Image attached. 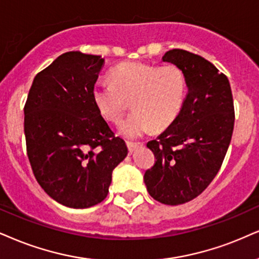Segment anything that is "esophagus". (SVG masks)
Here are the masks:
<instances>
[{
  "instance_id": "1",
  "label": "esophagus",
  "mask_w": 259,
  "mask_h": 259,
  "mask_svg": "<svg viewBox=\"0 0 259 259\" xmlns=\"http://www.w3.org/2000/svg\"><path fill=\"white\" fill-rule=\"evenodd\" d=\"M126 144H127V148H128V150H130V152L136 151V150L138 149L139 146L144 145V144H143V143H132V142H127Z\"/></svg>"
}]
</instances>
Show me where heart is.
<instances>
[{
	"label": "heart",
	"instance_id": "obj_1",
	"mask_svg": "<svg viewBox=\"0 0 259 259\" xmlns=\"http://www.w3.org/2000/svg\"><path fill=\"white\" fill-rule=\"evenodd\" d=\"M110 81L95 85L94 102L105 120L120 123L131 101L135 111L120 128L131 139L169 126L186 98V76L175 65L124 62L110 72Z\"/></svg>",
	"mask_w": 259,
	"mask_h": 259
}]
</instances>
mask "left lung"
I'll return each instance as SVG.
<instances>
[{
	"mask_svg": "<svg viewBox=\"0 0 259 259\" xmlns=\"http://www.w3.org/2000/svg\"><path fill=\"white\" fill-rule=\"evenodd\" d=\"M162 61L183 69L188 91L177 119L146 144L156 163L144 183L155 200L179 205L199 196L219 173L234 128V105L227 76L204 57L173 49Z\"/></svg>",
	"mask_w": 259,
	"mask_h": 259,
	"instance_id": "left-lung-1",
	"label": "left lung"
}]
</instances>
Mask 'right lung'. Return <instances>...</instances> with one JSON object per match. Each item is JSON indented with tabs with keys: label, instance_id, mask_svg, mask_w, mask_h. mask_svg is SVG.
<instances>
[{
	"label": "right lung",
	"instance_id": "right-lung-1",
	"mask_svg": "<svg viewBox=\"0 0 259 259\" xmlns=\"http://www.w3.org/2000/svg\"><path fill=\"white\" fill-rule=\"evenodd\" d=\"M103 63L97 55L62 54L34 76L24 108L34 177L54 200L73 209L107 197L114 168L128 152L92 97Z\"/></svg>",
	"mask_w": 259,
	"mask_h": 259
}]
</instances>
